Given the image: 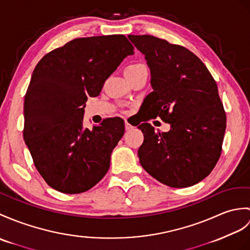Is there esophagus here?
I'll use <instances>...</instances> for the list:
<instances>
[{"instance_id":"obj_1","label":"esophagus","mask_w":250,"mask_h":250,"mask_svg":"<svg viewBox=\"0 0 250 250\" xmlns=\"http://www.w3.org/2000/svg\"><path fill=\"white\" fill-rule=\"evenodd\" d=\"M125 130H126V131L131 130L132 127H133V125H131L127 120H125Z\"/></svg>"}]
</instances>
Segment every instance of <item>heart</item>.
Returning a JSON list of instances; mask_svg holds the SVG:
<instances>
[{"label": "heart", "instance_id": "obj_1", "mask_svg": "<svg viewBox=\"0 0 250 250\" xmlns=\"http://www.w3.org/2000/svg\"><path fill=\"white\" fill-rule=\"evenodd\" d=\"M143 68H146L145 67V65H143V63H139V62L132 63V65H129L125 69V73H134L138 70H141V69H143Z\"/></svg>", "mask_w": 250, "mask_h": 250}]
</instances>
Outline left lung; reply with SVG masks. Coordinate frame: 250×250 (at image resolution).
<instances>
[{"mask_svg": "<svg viewBox=\"0 0 250 250\" xmlns=\"http://www.w3.org/2000/svg\"><path fill=\"white\" fill-rule=\"evenodd\" d=\"M145 55L153 91L142 104L143 120L160 117L168 132L138 125L141 165L170 188H188L210 175L222 153L226 113L216 82L198 57L181 45L150 35H129Z\"/></svg>", "mask_w": 250, "mask_h": 250, "instance_id": "left-lung-1", "label": "left lung"}]
</instances>
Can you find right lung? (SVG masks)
<instances>
[{
	"label": "right lung",
	"mask_w": 250,
	"mask_h": 250,
	"mask_svg": "<svg viewBox=\"0 0 250 250\" xmlns=\"http://www.w3.org/2000/svg\"><path fill=\"white\" fill-rule=\"evenodd\" d=\"M134 48L124 35L77 38L44 55L24 97L23 137L38 172L52 188L80 194L106 175L125 121L83 125L85 102Z\"/></svg>",
	"instance_id": "add662e5"
}]
</instances>
